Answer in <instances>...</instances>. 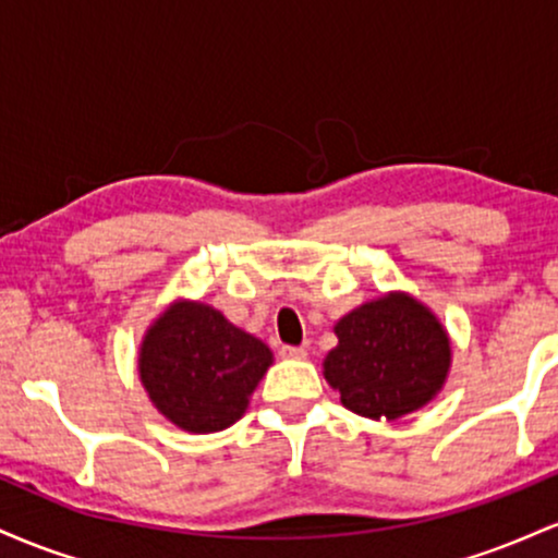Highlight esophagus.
<instances>
[{"label":"esophagus","mask_w":558,"mask_h":558,"mask_svg":"<svg viewBox=\"0 0 558 558\" xmlns=\"http://www.w3.org/2000/svg\"><path fill=\"white\" fill-rule=\"evenodd\" d=\"M280 356L283 360H304L306 349L304 345H280Z\"/></svg>","instance_id":"esophagus-1"}]
</instances>
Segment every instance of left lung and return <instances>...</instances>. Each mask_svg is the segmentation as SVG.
Returning a JSON list of instances; mask_svg holds the SVG:
<instances>
[{"label":"left lung","instance_id":"obj_1","mask_svg":"<svg viewBox=\"0 0 558 558\" xmlns=\"http://www.w3.org/2000/svg\"><path fill=\"white\" fill-rule=\"evenodd\" d=\"M338 345L325 356V380L345 409L396 420L425 407L444 386L451 345L420 301L390 293L336 325Z\"/></svg>","mask_w":558,"mask_h":558}]
</instances>
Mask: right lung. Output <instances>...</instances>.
<instances>
[{"label":"right lung","instance_id":"obj_1","mask_svg":"<svg viewBox=\"0 0 558 558\" xmlns=\"http://www.w3.org/2000/svg\"><path fill=\"white\" fill-rule=\"evenodd\" d=\"M270 362L259 338L213 306L178 304L146 332L138 373L170 422L189 433H215L241 420Z\"/></svg>","mask_w":558,"mask_h":558}]
</instances>
